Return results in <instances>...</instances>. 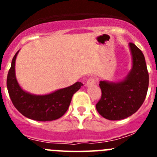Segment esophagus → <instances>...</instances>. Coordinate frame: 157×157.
I'll return each instance as SVG.
<instances>
[{
    "label": "esophagus",
    "mask_w": 157,
    "mask_h": 157,
    "mask_svg": "<svg viewBox=\"0 0 157 157\" xmlns=\"http://www.w3.org/2000/svg\"><path fill=\"white\" fill-rule=\"evenodd\" d=\"M95 83H96L95 78H89L86 85V86L90 87V86H94Z\"/></svg>",
    "instance_id": "obj_1"
}]
</instances>
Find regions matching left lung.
<instances>
[{"mask_svg":"<svg viewBox=\"0 0 157 157\" xmlns=\"http://www.w3.org/2000/svg\"><path fill=\"white\" fill-rule=\"evenodd\" d=\"M132 67L123 80L100 82L101 98L96 109L109 120H120L132 116L139 109L146 97L149 73L143 53L133 43H129Z\"/></svg>","mask_w":157,"mask_h":157,"instance_id":"obj_1","label":"left lung"}]
</instances>
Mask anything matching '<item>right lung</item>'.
Here are the masks:
<instances>
[{"instance_id":"1","label":"right lung","mask_w":157,"mask_h":157,"mask_svg":"<svg viewBox=\"0 0 157 157\" xmlns=\"http://www.w3.org/2000/svg\"><path fill=\"white\" fill-rule=\"evenodd\" d=\"M14 56L7 77V88L12 104L23 116L36 121H52L64 115L68 109L73 94L83 84L77 82L72 86L59 89L45 95H36L23 90L16 77V59Z\"/></svg>"}]
</instances>
